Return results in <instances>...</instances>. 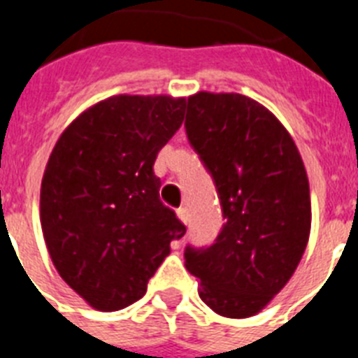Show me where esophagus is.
Masks as SVG:
<instances>
[{
    "label": "esophagus",
    "mask_w": 358,
    "mask_h": 358,
    "mask_svg": "<svg viewBox=\"0 0 358 358\" xmlns=\"http://www.w3.org/2000/svg\"><path fill=\"white\" fill-rule=\"evenodd\" d=\"M176 215H178V219L182 221V223L187 224V221H189V213H187V208H178V210H176Z\"/></svg>",
    "instance_id": "esophagus-1"
}]
</instances>
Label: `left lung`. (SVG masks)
<instances>
[{"label": "left lung", "mask_w": 358, "mask_h": 358, "mask_svg": "<svg viewBox=\"0 0 358 358\" xmlns=\"http://www.w3.org/2000/svg\"><path fill=\"white\" fill-rule=\"evenodd\" d=\"M185 134L227 219L215 243L185 247V267L219 316H255L286 286L308 243L310 187L301 154L269 109L236 92L187 98Z\"/></svg>", "instance_id": "obj_1"}]
</instances>
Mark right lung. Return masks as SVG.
Segmentation results:
<instances>
[{"instance_id": "1", "label": "right lung", "mask_w": 358, "mask_h": 358, "mask_svg": "<svg viewBox=\"0 0 358 358\" xmlns=\"http://www.w3.org/2000/svg\"><path fill=\"white\" fill-rule=\"evenodd\" d=\"M185 98L119 94L85 109L53 146L41 185V224L64 282L92 308L141 299L185 234L159 201L157 152L184 122Z\"/></svg>"}]
</instances>
